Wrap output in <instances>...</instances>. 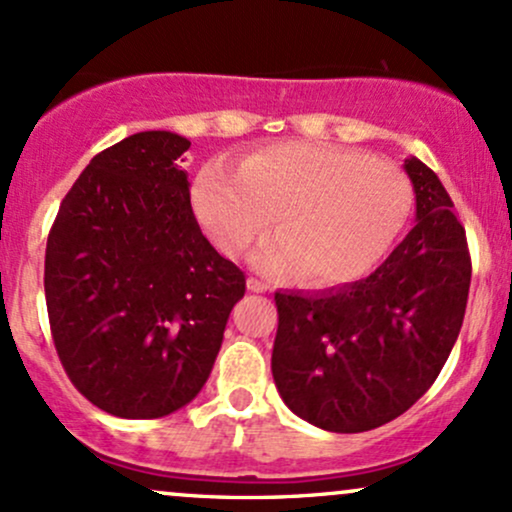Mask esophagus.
I'll return each mask as SVG.
<instances>
[{
	"label": "esophagus",
	"instance_id": "esophagus-1",
	"mask_svg": "<svg viewBox=\"0 0 512 512\" xmlns=\"http://www.w3.org/2000/svg\"><path fill=\"white\" fill-rule=\"evenodd\" d=\"M248 289L252 293H267L269 291V284H267V281L257 279V276H250V279H248Z\"/></svg>",
	"mask_w": 512,
	"mask_h": 512
}]
</instances>
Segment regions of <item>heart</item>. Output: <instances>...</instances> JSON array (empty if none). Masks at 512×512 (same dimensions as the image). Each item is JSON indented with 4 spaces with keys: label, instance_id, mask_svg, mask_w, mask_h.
Instances as JSON below:
<instances>
[{
    "label": "heart",
    "instance_id": "heart-1",
    "mask_svg": "<svg viewBox=\"0 0 512 512\" xmlns=\"http://www.w3.org/2000/svg\"><path fill=\"white\" fill-rule=\"evenodd\" d=\"M195 211L216 248L238 257L269 231L252 264L301 269L313 284H349L368 274L409 219L414 190L392 163L317 142H276L240 166L209 161L192 187Z\"/></svg>",
    "mask_w": 512,
    "mask_h": 512
}]
</instances>
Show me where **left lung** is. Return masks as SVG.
<instances>
[{"mask_svg":"<svg viewBox=\"0 0 512 512\" xmlns=\"http://www.w3.org/2000/svg\"><path fill=\"white\" fill-rule=\"evenodd\" d=\"M416 226L354 284L274 293L276 390L293 414L332 433L387 424L436 383L460 334L472 260L443 182L404 161Z\"/></svg>","mask_w":512,"mask_h":512,"instance_id":"left-lung-1","label":"left lung"}]
</instances>
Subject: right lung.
I'll return each instance as SVG.
<instances>
[{"label": "right lung", "mask_w": 512, "mask_h": 512, "mask_svg": "<svg viewBox=\"0 0 512 512\" xmlns=\"http://www.w3.org/2000/svg\"><path fill=\"white\" fill-rule=\"evenodd\" d=\"M190 142L139 132L91 158L45 250L52 342L88 402L158 419L207 383L245 274L214 250L180 168Z\"/></svg>", "instance_id": "right-lung-1"}]
</instances>
